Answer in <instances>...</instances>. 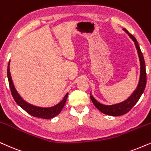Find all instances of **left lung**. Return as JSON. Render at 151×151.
Here are the masks:
<instances>
[{
  "mask_svg": "<svg viewBox=\"0 0 151 151\" xmlns=\"http://www.w3.org/2000/svg\"><path fill=\"white\" fill-rule=\"evenodd\" d=\"M123 30H125V33H127V35L129 36V37L134 41V45L136 46L137 53H138L139 55V61H140V78H139V84L137 86V89L135 90L134 93L131 95V96L129 98H127L126 100L124 101L123 102L113 104V105H104V104H102L98 102V101L93 98V95H91V99L92 100L93 104L95 106V107L98 109V110H100L102 113L109 116H122L127 113L129 111H130L132 108L137 104V102H138L139 98H141L142 93H144L146 85V65H145L144 56H143V54L140 49V47L139 46V44L137 42L136 38L132 35V34L129 33L125 28H123Z\"/></svg>",
  "mask_w": 151,
  "mask_h": 151,
  "instance_id": "obj_1",
  "label": "left lung"
}]
</instances>
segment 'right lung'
Instances as JSON below:
<instances>
[{"label":"right lung","mask_w":151,"mask_h":151,"mask_svg":"<svg viewBox=\"0 0 151 151\" xmlns=\"http://www.w3.org/2000/svg\"><path fill=\"white\" fill-rule=\"evenodd\" d=\"M7 78H8L9 86V88H10L11 93H12V97L15 102L23 109L26 111L28 114L34 116V117L41 118H44V119H50V118H52L55 117V116H56L57 115H58L60 113V111H61L65 104L67 98H68V93H67L65 96L64 97V98L63 99V100L60 103H58L56 106L49 108H42L39 107V106H33L32 104H29V103L26 102V101H24L21 98L19 93H17V91L14 88V86L13 84L10 72H9V61L8 63V66H7Z\"/></svg>","instance_id":"1"}]
</instances>
